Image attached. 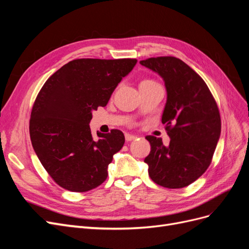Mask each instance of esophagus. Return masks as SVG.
I'll return each mask as SVG.
<instances>
[{
    "instance_id": "34e87169",
    "label": "esophagus",
    "mask_w": 249,
    "mask_h": 249,
    "mask_svg": "<svg viewBox=\"0 0 249 249\" xmlns=\"http://www.w3.org/2000/svg\"><path fill=\"white\" fill-rule=\"evenodd\" d=\"M124 137H125L126 141H132V140H135L137 138L136 136H135V135H132V134H125Z\"/></svg>"
}]
</instances>
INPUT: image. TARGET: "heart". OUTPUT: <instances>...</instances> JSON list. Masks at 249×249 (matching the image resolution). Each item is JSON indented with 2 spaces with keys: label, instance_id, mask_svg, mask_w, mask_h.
Returning a JSON list of instances; mask_svg holds the SVG:
<instances>
[{
  "label": "heart",
  "instance_id": "b5f03b06",
  "mask_svg": "<svg viewBox=\"0 0 249 249\" xmlns=\"http://www.w3.org/2000/svg\"><path fill=\"white\" fill-rule=\"evenodd\" d=\"M153 83H156L155 81H153V80H143L141 83H140V85H145V84H153Z\"/></svg>",
  "mask_w": 249,
  "mask_h": 249
}]
</instances>
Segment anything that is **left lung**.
<instances>
[{"instance_id":"1","label":"left lung","mask_w":249,"mask_h":249,"mask_svg":"<svg viewBox=\"0 0 249 249\" xmlns=\"http://www.w3.org/2000/svg\"><path fill=\"white\" fill-rule=\"evenodd\" d=\"M140 64L165 81L167 102L162 124L170 138L146 136L150 153L144 159L154 182L168 189L192 184L210 166L221 132L219 109L206 82L190 66L172 56L147 58Z\"/></svg>"}]
</instances>
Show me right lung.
Returning <instances> with one entry per match:
<instances>
[{
  "label": "right lung",
  "instance_id": "right-lung-1",
  "mask_svg": "<svg viewBox=\"0 0 249 249\" xmlns=\"http://www.w3.org/2000/svg\"><path fill=\"white\" fill-rule=\"evenodd\" d=\"M137 59H74L46 81L33 104L30 137L44 169L60 187L86 192L108 177L113 155L124 143L113 129L93 137L92 110L105 107Z\"/></svg>",
  "mask_w": 249,
  "mask_h": 249
}]
</instances>
